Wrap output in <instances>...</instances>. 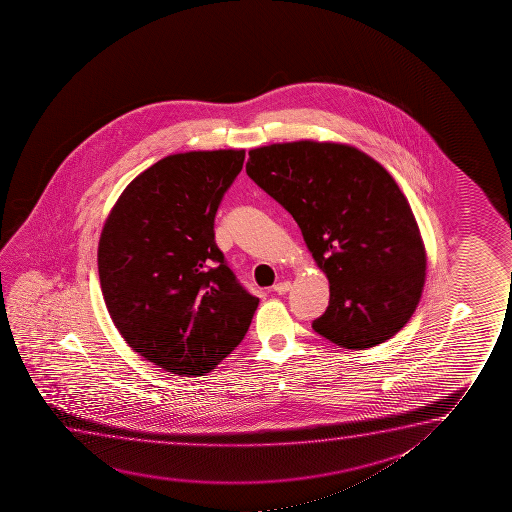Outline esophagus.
<instances>
[{"label": "esophagus", "instance_id": "obj_1", "mask_svg": "<svg viewBox=\"0 0 512 512\" xmlns=\"http://www.w3.org/2000/svg\"><path fill=\"white\" fill-rule=\"evenodd\" d=\"M292 288V285H290V281H281V283H278V285H274V292L276 294H287L288 290Z\"/></svg>", "mask_w": 512, "mask_h": 512}]
</instances>
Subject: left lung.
<instances>
[{
    "instance_id": "8db88e82",
    "label": "left lung",
    "mask_w": 512,
    "mask_h": 512,
    "mask_svg": "<svg viewBox=\"0 0 512 512\" xmlns=\"http://www.w3.org/2000/svg\"><path fill=\"white\" fill-rule=\"evenodd\" d=\"M248 155L246 173L294 217L329 278V308L315 332L346 350L395 336L420 302L427 255L390 173L341 143H274Z\"/></svg>"
}]
</instances>
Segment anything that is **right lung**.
<instances>
[{
    "mask_svg": "<svg viewBox=\"0 0 512 512\" xmlns=\"http://www.w3.org/2000/svg\"><path fill=\"white\" fill-rule=\"evenodd\" d=\"M243 161L245 150L164 157L127 185L99 238V281L120 336L178 376L213 371L259 306L213 231Z\"/></svg>",
    "mask_w": 512,
    "mask_h": 512,
    "instance_id": "1",
    "label": "right lung"
}]
</instances>
